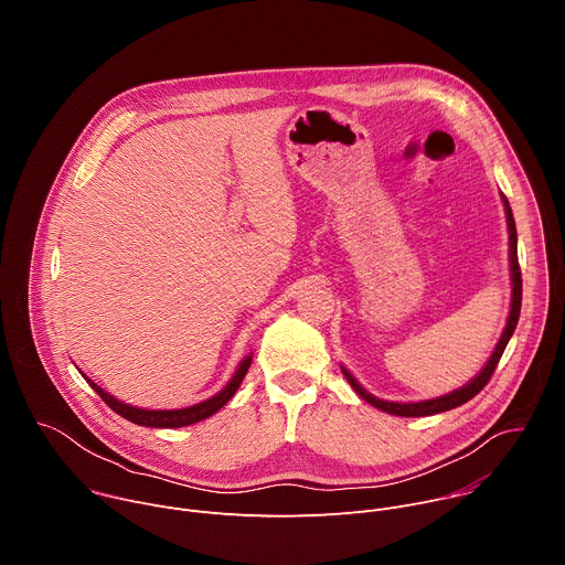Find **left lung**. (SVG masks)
Instances as JSON below:
<instances>
[{
	"instance_id": "left-lung-1",
	"label": "left lung",
	"mask_w": 565,
	"mask_h": 565,
	"mask_svg": "<svg viewBox=\"0 0 565 565\" xmlns=\"http://www.w3.org/2000/svg\"><path fill=\"white\" fill-rule=\"evenodd\" d=\"M503 196V205H505V216H508V232H510V273H512V303H510V317H508V324H505V331L494 349V353L490 355L488 364L482 366V371L469 380L465 386L447 393V395H440V397H434V399H423V402H388V399H380L375 395H371L364 386H360V382L342 366V373L347 375L349 384L355 388V393L366 399L369 405L377 407L380 412L384 414H391V416H402V418H420V416H434V414H443V412H449V409H456L460 405H465L467 399H471L476 393H480V388L486 386L492 377V373L497 371V364L519 324V315H521V295H523V281H521V268H519V253H516V223H514V216H512V207H510V201Z\"/></svg>"
}]
</instances>
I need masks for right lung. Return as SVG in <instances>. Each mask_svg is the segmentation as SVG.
I'll list each match as a JSON object with an SVG mask.
<instances>
[{
    "instance_id": "add662e5",
    "label": "right lung",
    "mask_w": 565,
    "mask_h": 565,
    "mask_svg": "<svg viewBox=\"0 0 565 565\" xmlns=\"http://www.w3.org/2000/svg\"><path fill=\"white\" fill-rule=\"evenodd\" d=\"M250 362L253 358L248 355L244 362L238 364V369L234 371L232 380L225 384V388H221L216 395H212L210 399H203L199 402V405L194 407H185V409H166V412H149V409H140V407H131V405H125V402L116 399L114 395H109L107 391H103L96 382H92L89 377H85L92 388L107 402V407L114 409L118 416L127 418L129 423L134 425H140V427H156V429H177V427H188V425H194V423H201L210 416H214L225 402L236 393V388L241 386V382H244L248 369H250Z\"/></svg>"
}]
</instances>
